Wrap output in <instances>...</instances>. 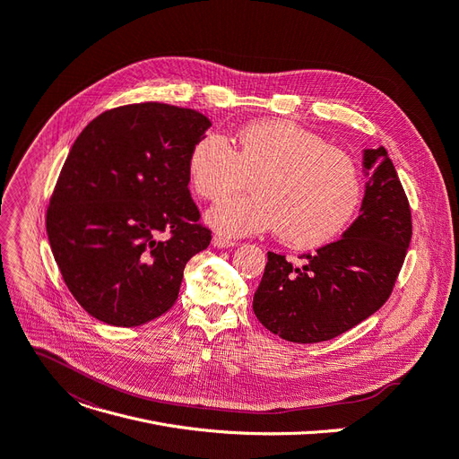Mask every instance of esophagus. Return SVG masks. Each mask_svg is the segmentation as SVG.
<instances>
[{"label": "esophagus", "instance_id": "1", "mask_svg": "<svg viewBox=\"0 0 459 459\" xmlns=\"http://www.w3.org/2000/svg\"><path fill=\"white\" fill-rule=\"evenodd\" d=\"M212 247H216V248H229V247H236V241L227 239V238H223L220 234H214L212 236Z\"/></svg>", "mask_w": 459, "mask_h": 459}]
</instances>
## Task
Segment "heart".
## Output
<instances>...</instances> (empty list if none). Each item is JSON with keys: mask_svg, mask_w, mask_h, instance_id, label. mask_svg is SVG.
Here are the masks:
<instances>
[{"mask_svg": "<svg viewBox=\"0 0 459 459\" xmlns=\"http://www.w3.org/2000/svg\"><path fill=\"white\" fill-rule=\"evenodd\" d=\"M194 192L216 203L253 178L255 196L218 203L206 214L218 232L251 236L276 230L285 245L313 248L355 220L362 179L355 162L316 134L289 120H256L238 134H204L186 160Z\"/></svg>", "mask_w": 459, "mask_h": 459, "instance_id": "obj_1", "label": "heart"}]
</instances>
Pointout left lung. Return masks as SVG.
<instances>
[{"label":"left lung","mask_w":459,"mask_h":459,"mask_svg":"<svg viewBox=\"0 0 459 459\" xmlns=\"http://www.w3.org/2000/svg\"><path fill=\"white\" fill-rule=\"evenodd\" d=\"M368 176L359 218L339 241L304 255L302 265L267 253L253 309L274 335L299 344L335 339L392 295L411 239L406 194L388 152L364 150Z\"/></svg>","instance_id":"obj_1"}]
</instances>
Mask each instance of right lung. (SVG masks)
<instances>
[{
  "instance_id": "add662e5",
  "label": "right lung",
  "mask_w": 459,
  "mask_h": 459,
  "mask_svg": "<svg viewBox=\"0 0 459 459\" xmlns=\"http://www.w3.org/2000/svg\"><path fill=\"white\" fill-rule=\"evenodd\" d=\"M211 126L195 109L143 102L104 111L71 146L46 225L67 289L97 320L134 327L178 300L188 260L212 239L186 172Z\"/></svg>"
}]
</instances>
